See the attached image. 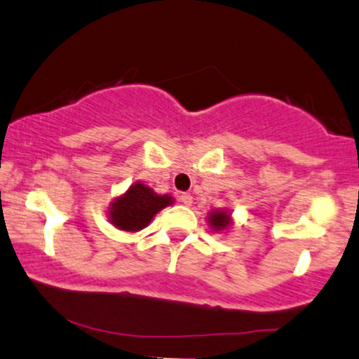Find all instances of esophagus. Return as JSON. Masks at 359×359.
<instances>
[{"label": "esophagus", "mask_w": 359, "mask_h": 359, "mask_svg": "<svg viewBox=\"0 0 359 359\" xmlns=\"http://www.w3.org/2000/svg\"><path fill=\"white\" fill-rule=\"evenodd\" d=\"M180 201H182V205L191 206L192 205V196L189 194V192H182V194H180Z\"/></svg>", "instance_id": "34e87169"}]
</instances>
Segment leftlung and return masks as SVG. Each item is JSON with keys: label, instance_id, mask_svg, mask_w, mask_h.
<instances>
[{"label": "left lung", "instance_id": "1", "mask_svg": "<svg viewBox=\"0 0 359 359\" xmlns=\"http://www.w3.org/2000/svg\"><path fill=\"white\" fill-rule=\"evenodd\" d=\"M208 224L215 232H224L232 225V213L227 210H213L208 213Z\"/></svg>", "mask_w": 359, "mask_h": 359}]
</instances>
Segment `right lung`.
Masks as SVG:
<instances>
[{"instance_id": "right-lung-1", "label": "right lung", "mask_w": 359, "mask_h": 359, "mask_svg": "<svg viewBox=\"0 0 359 359\" xmlns=\"http://www.w3.org/2000/svg\"><path fill=\"white\" fill-rule=\"evenodd\" d=\"M173 203L168 194H156L151 187L142 182H134L115 198L108 208L110 224L123 232H139L146 229L154 218V215Z\"/></svg>"}]
</instances>
